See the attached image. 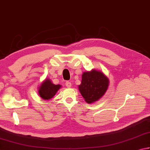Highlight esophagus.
Here are the masks:
<instances>
[{"label":"esophagus","mask_w":150,"mask_h":150,"mask_svg":"<svg viewBox=\"0 0 150 150\" xmlns=\"http://www.w3.org/2000/svg\"><path fill=\"white\" fill-rule=\"evenodd\" d=\"M66 85L67 87H68V88H69V87H71V82H69V81H66Z\"/></svg>","instance_id":"34e87169"}]
</instances>
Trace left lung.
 Listing matches in <instances>:
<instances>
[{"label": "left lung", "mask_w": 150, "mask_h": 150, "mask_svg": "<svg viewBox=\"0 0 150 150\" xmlns=\"http://www.w3.org/2000/svg\"><path fill=\"white\" fill-rule=\"evenodd\" d=\"M109 85L108 79L99 71L84 72L79 89L85 101L91 103L104 95Z\"/></svg>", "instance_id": "1"}]
</instances>
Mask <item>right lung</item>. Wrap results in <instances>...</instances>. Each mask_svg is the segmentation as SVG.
I'll return each instance as SVG.
<instances>
[{"instance_id":"obj_1","label":"right lung","mask_w":150,"mask_h":150,"mask_svg":"<svg viewBox=\"0 0 150 150\" xmlns=\"http://www.w3.org/2000/svg\"><path fill=\"white\" fill-rule=\"evenodd\" d=\"M60 87L61 85L59 84H54L49 79H46L39 87V94L42 99L50 100L56 94Z\"/></svg>"}]
</instances>
